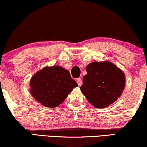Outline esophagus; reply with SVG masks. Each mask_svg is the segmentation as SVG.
I'll return each mask as SVG.
<instances>
[{"label": "esophagus", "instance_id": "esophagus-1", "mask_svg": "<svg viewBox=\"0 0 147 147\" xmlns=\"http://www.w3.org/2000/svg\"><path fill=\"white\" fill-rule=\"evenodd\" d=\"M77 82L78 83V85H79V86H81V85H82V80H81V78H78L77 79Z\"/></svg>", "mask_w": 147, "mask_h": 147}]
</instances>
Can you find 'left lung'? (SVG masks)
<instances>
[{
  "label": "left lung",
  "mask_w": 147,
  "mask_h": 147,
  "mask_svg": "<svg viewBox=\"0 0 147 147\" xmlns=\"http://www.w3.org/2000/svg\"><path fill=\"white\" fill-rule=\"evenodd\" d=\"M81 92L98 109L109 107L121 96L125 84L123 70L109 61L94 62L86 67Z\"/></svg>",
  "instance_id": "8db88e82"
}]
</instances>
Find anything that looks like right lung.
I'll return each instance as SVG.
<instances>
[{
	"instance_id": "add662e5",
	"label": "right lung",
	"mask_w": 147,
	"mask_h": 147,
	"mask_svg": "<svg viewBox=\"0 0 147 147\" xmlns=\"http://www.w3.org/2000/svg\"><path fill=\"white\" fill-rule=\"evenodd\" d=\"M77 86L68 70L60 66H45L31 78L30 92L42 106L55 108L62 104Z\"/></svg>"
}]
</instances>
